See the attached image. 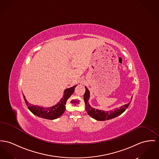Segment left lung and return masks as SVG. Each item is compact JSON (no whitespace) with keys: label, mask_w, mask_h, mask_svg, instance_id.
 Returning a JSON list of instances; mask_svg holds the SVG:
<instances>
[{"label":"left lung","mask_w":159,"mask_h":159,"mask_svg":"<svg viewBox=\"0 0 159 159\" xmlns=\"http://www.w3.org/2000/svg\"><path fill=\"white\" fill-rule=\"evenodd\" d=\"M85 92L84 95V100L85 105V110L89 116H90L97 120L104 121V120H109L118 116L119 115H121L125 111V110L128 107V106L130 104V102H129L127 104H125L124 106L120 107L119 108H117L114 110L108 111H105L103 110H99L98 109H95L90 106L88 102L90 98V92L86 87H85Z\"/></svg>","instance_id":"obj_1"}]
</instances>
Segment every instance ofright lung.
<instances>
[{"instance_id":"right-lung-1","label":"right lung","mask_w":159,"mask_h":159,"mask_svg":"<svg viewBox=\"0 0 159 159\" xmlns=\"http://www.w3.org/2000/svg\"><path fill=\"white\" fill-rule=\"evenodd\" d=\"M76 85H77L70 88L66 89L64 92V95L61 100L56 105L48 108H44L41 106L32 105L27 101L23 94V96L28 109L34 115L44 119L53 120L58 118L63 114L66 110L65 105L66 104V101L70 97V96L74 93L75 88Z\"/></svg>"}]
</instances>
